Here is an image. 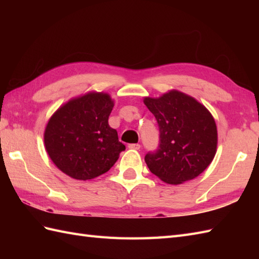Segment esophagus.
I'll return each mask as SVG.
<instances>
[{
	"label": "esophagus",
	"mask_w": 259,
	"mask_h": 259,
	"mask_svg": "<svg viewBox=\"0 0 259 259\" xmlns=\"http://www.w3.org/2000/svg\"><path fill=\"white\" fill-rule=\"evenodd\" d=\"M140 147H141V146H140L139 144H130V145L128 146L129 149H133V150H139Z\"/></svg>",
	"instance_id": "esophagus-1"
}]
</instances>
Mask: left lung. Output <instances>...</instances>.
I'll return each instance as SVG.
<instances>
[{"label": "left lung", "instance_id": "8db88e82", "mask_svg": "<svg viewBox=\"0 0 259 259\" xmlns=\"http://www.w3.org/2000/svg\"><path fill=\"white\" fill-rule=\"evenodd\" d=\"M144 103L155 115L160 131L156 152L147 153L150 171L169 185L198 177L217 151V125L209 110L184 92L170 90Z\"/></svg>", "mask_w": 259, "mask_h": 259}]
</instances>
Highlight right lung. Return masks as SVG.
<instances>
[{
	"instance_id": "1",
	"label": "right lung",
	"mask_w": 259,
	"mask_h": 259,
	"mask_svg": "<svg viewBox=\"0 0 259 259\" xmlns=\"http://www.w3.org/2000/svg\"><path fill=\"white\" fill-rule=\"evenodd\" d=\"M110 95L88 92L62 104L49 119L45 146L53 163L69 177L89 180L111 168L125 146L109 125Z\"/></svg>"
}]
</instances>
